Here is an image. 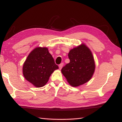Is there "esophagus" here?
Masks as SVG:
<instances>
[{
  "label": "esophagus",
  "instance_id": "obj_1",
  "mask_svg": "<svg viewBox=\"0 0 122 122\" xmlns=\"http://www.w3.org/2000/svg\"><path fill=\"white\" fill-rule=\"evenodd\" d=\"M59 69H61L62 68V67H63V63H62L60 64V65H59Z\"/></svg>",
  "mask_w": 122,
  "mask_h": 122
}]
</instances>
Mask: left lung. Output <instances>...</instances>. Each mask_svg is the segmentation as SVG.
Instances as JSON below:
<instances>
[{
	"mask_svg": "<svg viewBox=\"0 0 122 122\" xmlns=\"http://www.w3.org/2000/svg\"><path fill=\"white\" fill-rule=\"evenodd\" d=\"M70 62L61 72L70 85L76 87L86 83L92 78L95 70V63L90 49L84 44L70 50Z\"/></svg>",
	"mask_w": 122,
	"mask_h": 122,
	"instance_id": "8db88e82",
	"label": "left lung"
}]
</instances>
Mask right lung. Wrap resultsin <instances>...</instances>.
<instances>
[{"instance_id":"right-lung-1","label":"right lung","mask_w":122,"mask_h":122,"mask_svg":"<svg viewBox=\"0 0 122 122\" xmlns=\"http://www.w3.org/2000/svg\"><path fill=\"white\" fill-rule=\"evenodd\" d=\"M59 69L47 47H38L31 51L22 67L25 79L37 88L45 86L54 71Z\"/></svg>"}]
</instances>
